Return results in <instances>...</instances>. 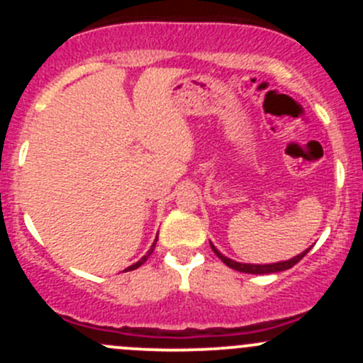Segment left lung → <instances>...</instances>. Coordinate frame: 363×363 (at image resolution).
<instances>
[{
	"mask_svg": "<svg viewBox=\"0 0 363 363\" xmlns=\"http://www.w3.org/2000/svg\"><path fill=\"white\" fill-rule=\"evenodd\" d=\"M212 251L216 252V256H218L219 259H221L225 265H228L230 269L233 270H239V272H246V274H274V272H283V270H288L291 269V267L296 265V263L300 262V259L303 258V256L309 252V250H306L303 252H300V255H296L295 258L291 259H286V262H277V263H267V265H252V263H239V262H233V259L226 258L225 255H221L218 250H216L214 246L211 244Z\"/></svg>",
	"mask_w": 363,
	"mask_h": 363,
	"instance_id": "1",
	"label": "left lung"
}]
</instances>
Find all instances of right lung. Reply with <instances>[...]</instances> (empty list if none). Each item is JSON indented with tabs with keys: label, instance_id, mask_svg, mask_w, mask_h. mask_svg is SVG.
<instances>
[{
	"label": "right lung",
	"instance_id": "obj_1",
	"mask_svg": "<svg viewBox=\"0 0 363 363\" xmlns=\"http://www.w3.org/2000/svg\"><path fill=\"white\" fill-rule=\"evenodd\" d=\"M156 240H158V237H156ZM156 240H155V242H152L151 250H149V251H147V255H145V256H142V258H140V259H138V262H137V263H133V265H130V267H128V269H126V272H128V270H135V269H138V267H140V265H142V263H145V259H147V258H149V256H151V252H152V251H155V246H156Z\"/></svg>",
	"mask_w": 363,
	"mask_h": 363
}]
</instances>
